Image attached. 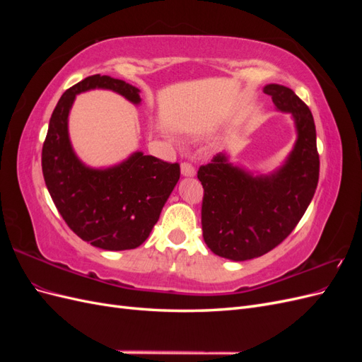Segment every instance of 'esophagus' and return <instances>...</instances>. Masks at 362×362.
I'll use <instances>...</instances> for the list:
<instances>
[{
	"instance_id": "esophagus-1",
	"label": "esophagus",
	"mask_w": 362,
	"mask_h": 362,
	"mask_svg": "<svg viewBox=\"0 0 362 362\" xmlns=\"http://www.w3.org/2000/svg\"><path fill=\"white\" fill-rule=\"evenodd\" d=\"M194 173H196V170L190 163H181V175H182V177L190 178V177H194Z\"/></svg>"
}]
</instances>
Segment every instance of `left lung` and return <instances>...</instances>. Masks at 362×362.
Wrapping results in <instances>:
<instances>
[{
	"label": "left lung",
	"instance_id": "8db88e82",
	"mask_svg": "<svg viewBox=\"0 0 362 362\" xmlns=\"http://www.w3.org/2000/svg\"><path fill=\"white\" fill-rule=\"evenodd\" d=\"M276 110L291 115L296 141L288 157L267 175L229 163L225 152L201 166L202 235L216 255L246 261L276 247L299 223L319 182L315 125L310 108L291 89L267 84Z\"/></svg>",
	"mask_w": 362,
	"mask_h": 362
}]
</instances>
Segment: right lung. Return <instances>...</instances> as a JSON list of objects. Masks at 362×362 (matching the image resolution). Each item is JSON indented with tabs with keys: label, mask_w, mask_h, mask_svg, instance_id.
I'll return each mask as SVG.
<instances>
[{
	"label": "right lung",
	"mask_w": 362,
	"mask_h": 362,
	"mask_svg": "<svg viewBox=\"0 0 362 362\" xmlns=\"http://www.w3.org/2000/svg\"><path fill=\"white\" fill-rule=\"evenodd\" d=\"M93 89L119 93L134 105L140 90L108 75H92L62 95L42 148V172L63 221L84 242L105 250L139 247L149 237L180 180V164L136 151L108 168H90L75 154L69 113L75 96Z\"/></svg>",
	"instance_id": "1"
}]
</instances>
